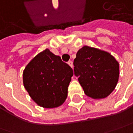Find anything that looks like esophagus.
Returning a JSON list of instances; mask_svg holds the SVG:
<instances>
[{"label": "esophagus", "instance_id": "obj_1", "mask_svg": "<svg viewBox=\"0 0 133 133\" xmlns=\"http://www.w3.org/2000/svg\"><path fill=\"white\" fill-rule=\"evenodd\" d=\"M68 64V65H70V67H71V68H73V62H72L71 61H69Z\"/></svg>", "mask_w": 133, "mask_h": 133}]
</instances>
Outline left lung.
Returning a JSON list of instances; mask_svg holds the SVG:
<instances>
[{"mask_svg": "<svg viewBox=\"0 0 133 133\" xmlns=\"http://www.w3.org/2000/svg\"><path fill=\"white\" fill-rule=\"evenodd\" d=\"M74 65L84 93L93 99L108 97L117 84L119 62L106 51L83 46L77 52Z\"/></svg>", "mask_w": 133, "mask_h": 133, "instance_id": "8db88e82", "label": "left lung"}]
</instances>
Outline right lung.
<instances>
[{"label": "right lung", "instance_id": "obj_1", "mask_svg": "<svg viewBox=\"0 0 133 133\" xmlns=\"http://www.w3.org/2000/svg\"><path fill=\"white\" fill-rule=\"evenodd\" d=\"M73 70L49 49L39 52L25 68L23 85L37 105L54 108L62 105L68 96Z\"/></svg>", "mask_w": 133, "mask_h": 133}]
</instances>
